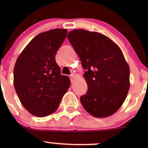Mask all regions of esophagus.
<instances>
[{
    "mask_svg": "<svg viewBox=\"0 0 148 148\" xmlns=\"http://www.w3.org/2000/svg\"><path fill=\"white\" fill-rule=\"evenodd\" d=\"M75 78H76V75L75 74H71V77H70V79H71V82H74V80H75Z\"/></svg>",
    "mask_w": 148,
    "mask_h": 148,
    "instance_id": "obj_1",
    "label": "esophagus"
}]
</instances>
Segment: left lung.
<instances>
[{"instance_id": "obj_1", "label": "left lung", "mask_w": 148, "mask_h": 148, "mask_svg": "<svg viewBox=\"0 0 148 148\" xmlns=\"http://www.w3.org/2000/svg\"><path fill=\"white\" fill-rule=\"evenodd\" d=\"M70 44L86 69V95L80 98L84 110L93 117H107L125 102L130 89V67L122 50L110 38L84 29L69 31Z\"/></svg>"}]
</instances>
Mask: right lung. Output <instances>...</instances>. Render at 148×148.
Returning <instances> with one entry per match:
<instances>
[{
  "instance_id": "right-lung-1",
  "label": "right lung",
  "mask_w": 148,
  "mask_h": 148,
  "mask_svg": "<svg viewBox=\"0 0 148 148\" xmlns=\"http://www.w3.org/2000/svg\"><path fill=\"white\" fill-rule=\"evenodd\" d=\"M67 30L55 28L34 37L18 57L13 69V84L28 112L43 117L53 114L70 86L55 60Z\"/></svg>"
}]
</instances>
